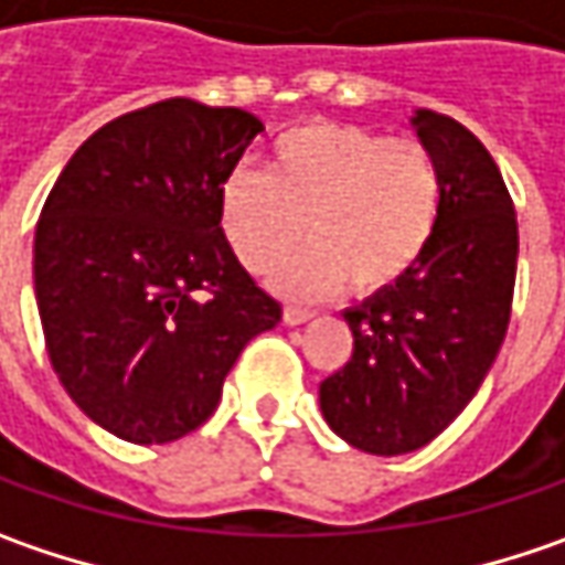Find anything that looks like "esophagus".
<instances>
[{"label":"esophagus","instance_id":"1","mask_svg":"<svg viewBox=\"0 0 565 565\" xmlns=\"http://www.w3.org/2000/svg\"><path fill=\"white\" fill-rule=\"evenodd\" d=\"M312 319V312L309 309H297V307H287L284 309V326H303Z\"/></svg>","mask_w":565,"mask_h":565}]
</instances>
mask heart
Segmentation results:
<instances>
[{"label": "heart", "mask_w": 565, "mask_h": 565, "mask_svg": "<svg viewBox=\"0 0 565 565\" xmlns=\"http://www.w3.org/2000/svg\"><path fill=\"white\" fill-rule=\"evenodd\" d=\"M443 214V177L414 138L344 122H303L271 145L268 173L234 170L221 227L249 271H268L303 234L312 246L271 275L275 290L319 300L373 297L420 265Z\"/></svg>", "instance_id": "heart-1"}]
</instances>
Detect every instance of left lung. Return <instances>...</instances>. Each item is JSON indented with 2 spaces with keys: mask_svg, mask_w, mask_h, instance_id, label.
Segmentation results:
<instances>
[{
  "mask_svg": "<svg viewBox=\"0 0 565 565\" xmlns=\"http://www.w3.org/2000/svg\"><path fill=\"white\" fill-rule=\"evenodd\" d=\"M439 167L443 214L427 256L395 287L344 309L351 360L319 385L322 417L348 446L405 455L478 395L509 326L519 224L503 173L461 122L414 110Z\"/></svg>",
  "mask_w": 565,
  "mask_h": 565,
  "instance_id": "8db88e82",
  "label": "left lung"
}]
</instances>
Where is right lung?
Returning <instances> with one entry per match:
<instances>
[{"mask_svg": "<svg viewBox=\"0 0 565 565\" xmlns=\"http://www.w3.org/2000/svg\"><path fill=\"white\" fill-rule=\"evenodd\" d=\"M265 132L239 107L160 100L72 154L40 211L34 297L68 398L113 436L199 429L239 351L281 307L221 231V185Z\"/></svg>", "mask_w": 565, "mask_h": 565, "instance_id": "add662e5", "label": "right lung"}]
</instances>
